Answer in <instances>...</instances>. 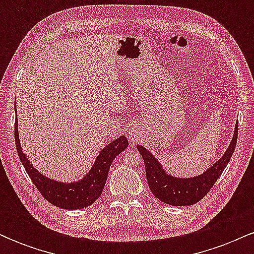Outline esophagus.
Returning <instances> with one entry per match:
<instances>
[{
    "instance_id": "obj_1",
    "label": "esophagus",
    "mask_w": 254,
    "mask_h": 254,
    "mask_svg": "<svg viewBox=\"0 0 254 254\" xmlns=\"http://www.w3.org/2000/svg\"><path fill=\"white\" fill-rule=\"evenodd\" d=\"M129 136H130V137L135 136V133H133V131H129Z\"/></svg>"
}]
</instances>
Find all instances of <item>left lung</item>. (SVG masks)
<instances>
[{"label": "left lung", "mask_w": 254, "mask_h": 254, "mask_svg": "<svg viewBox=\"0 0 254 254\" xmlns=\"http://www.w3.org/2000/svg\"><path fill=\"white\" fill-rule=\"evenodd\" d=\"M238 139V123L235 124L230 143L215 164L196 177H176L165 170L161 162L147 148L137 144V149L143 157L145 176L151 193L157 199L173 206L192 205L199 202L212 188L218 177L228 165Z\"/></svg>", "instance_id": "1"}]
</instances>
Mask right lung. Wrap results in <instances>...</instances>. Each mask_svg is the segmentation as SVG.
<instances>
[{
  "mask_svg": "<svg viewBox=\"0 0 254 254\" xmlns=\"http://www.w3.org/2000/svg\"><path fill=\"white\" fill-rule=\"evenodd\" d=\"M16 113V105L14 106ZM15 144L20 160L24 165L26 172L30 176L36 188L48 202L55 206L68 210L83 209L90 205L101 196L105 188V183L109 176L110 166L115 157L127 149L129 142L125 136H119L117 139L110 142L101 149L95 159L90 170L82 178L75 182H61L44 176L31 164L26 156L19 139V129H17V116L15 119Z\"/></svg>",
  "mask_w": 254,
  "mask_h": 254,
  "instance_id": "1",
  "label": "right lung"
}]
</instances>
